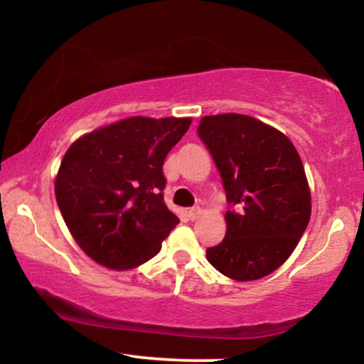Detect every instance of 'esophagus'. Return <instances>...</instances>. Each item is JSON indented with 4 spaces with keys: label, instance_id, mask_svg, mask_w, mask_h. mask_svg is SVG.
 Returning a JSON list of instances; mask_svg holds the SVG:
<instances>
[{
    "label": "esophagus",
    "instance_id": "esophagus-1",
    "mask_svg": "<svg viewBox=\"0 0 364 364\" xmlns=\"http://www.w3.org/2000/svg\"><path fill=\"white\" fill-rule=\"evenodd\" d=\"M200 213H202L200 207H192V208H188V210H187V217L191 218V220H196V218H198Z\"/></svg>",
    "mask_w": 364,
    "mask_h": 364
}]
</instances>
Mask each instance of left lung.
Instances as JSON below:
<instances>
[{"label": "left lung", "instance_id": "1", "mask_svg": "<svg viewBox=\"0 0 364 364\" xmlns=\"http://www.w3.org/2000/svg\"><path fill=\"white\" fill-rule=\"evenodd\" d=\"M197 132L230 205L225 237L207 248V260L237 282L270 275L295 250L311 215L310 187L295 146L243 114L202 117Z\"/></svg>", "mask_w": 364, "mask_h": 364}]
</instances>
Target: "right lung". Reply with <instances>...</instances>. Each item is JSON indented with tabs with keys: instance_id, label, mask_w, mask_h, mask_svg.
Wrapping results in <instances>:
<instances>
[{
	"instance_id": "obj_1",
	"label": "right lung",
	"mask_w": 364,
	"mask_h": 364,
	"mask_svg": "<svg viewBox=\"0 0 364 364\" xmlns=\"http://www.w3.org/2000/svg\"><path fill=\"white\" fill-rule=\"evenodd\" d=\"M192 119L129 117L77 139L64 154L54 192L86 255L112 270L161 250L178 218L164 202L162 166Z\"/></svg>"
}]
</instances>
